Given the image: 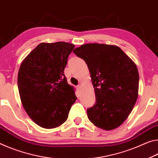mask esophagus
Wrapping results in <instances>:
<instances>
[{
	"label": "esophagus",
	"instance_id": "esophagus-1",
	"mask_svg": "<svg viewBox=\"0 0 158 158\" xmlns=\"http://www.w3.org/2000/svg\"><path fill=\"white\" fill-rule=\"evenodd\" d=\"M76 88L77 89V91L78 92H81V85H78L76 87Z\"/></svg>",
	"mask_w": 158,
	"mask_h": 158
}]
</instances>
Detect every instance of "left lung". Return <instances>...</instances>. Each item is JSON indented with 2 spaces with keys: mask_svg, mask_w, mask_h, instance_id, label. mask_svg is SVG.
<instances>
[{
  "mask_svg": "<svg viewBox=\"0 0 158 158\" xmlns=\"http://www.w3.org/2000/svg\"><path fill=\"white\" fill-rule=\"evenodd\" d=\"M86 62L96 102L87 108L89 121L111 130L125 122L138 97L139 76L134 62L115 45L85 44L73 51Z\"/></svg>",
  "mask_w": 158,
  "mask_h": 158,
  "instance_id": "left-lung-1",
  "label": "left lung"
}]
</instances>
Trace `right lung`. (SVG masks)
Listing matches in <instances>:
<instances>
[{
    "instance_id": "obj_1",
    "label": "right lung",
    "mask_w": 158,
    "mask_h": 158,
    "mask_svg": "<svg viewBox=\"0 0 158 158\" xmlns=\"http://www.w3.org/2000/svg\"><path fill=\"white\" fill-rule=\"evenodd\" d=\"M74 48L66 42L42 43L21 64L17 78L21 101L28 115L41 127L63 124L77 99L64 73Z\"/></svg>"
}]
</instances>
